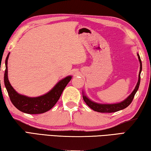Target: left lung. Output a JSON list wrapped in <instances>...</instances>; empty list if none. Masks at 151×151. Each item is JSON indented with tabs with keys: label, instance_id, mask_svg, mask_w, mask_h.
Instances as JSON below:
<instances>
[{
	"label": "left lung",
	"instance_id": "1",
	"mask_svg": "<svg viewBox=\"0 0 151 151\" xmlns=\"http://www.w3.org/2000/svg\"><path fill=\"white\" fill-rule=\"evenodd\" d=\"M138 58H139V60L140 62V71H139V80H138L137 84L134 91H132V93L130 94V95L127 97V98L124 100L123 101L119 103L116 104H99L96 103L95 102H93L91 101L88 97H86L85 94H83V100L85 102L86 104L92 109L94 111L99 112H114L121 110L124 109L129 105L130 104L132 103V100H133L134 96L136 94L137 91H138L139 87L140 82V73L142 70V62L140 60V56L139 54H137Z\"/></svg>",
	"mask_w": 151,
	"mask_h": 151
}]
</instances>
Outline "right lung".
<instances>
[{
    "instance_id": "right-lung-1",
    "label": "right lung",
    "mask_w": 151,
    "mask_h": 151,
    "mask_svg": "<svg viewBox=\"0 0 151 151\" xmlns=\"http://www.w3.org/2000/svg\"><path fill=\"white\" fill-rule=\"evenodd\" d=\"M9 53L5 60V69L4 82L5 87L8 92L11 101L17 109L28 114H40L49 111L57 103L63 91L72 78L68 76L62 79L48 93L38 97H29L22 95L16 92L9 83L8 78L7 63Z\"/></svg>"
}]
</instances>
